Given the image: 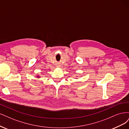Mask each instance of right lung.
I'll list each match as a JSON object with an SVG mask.
<instances>
[{
  "instance_id": "add662e5",
  "label": "right lung",
  "mask_w": 129,
  "mask_h": 129,
  "mask_svg": "<svg viewBox=\"0 0 129 129\" xmlns=\"http://www.w3.org/2000/svg\"><path fill=\"white\" fill-rule=\"evenodd\" d=\"M37 78H40V76H37Z\"/></svg>"
}]
</instances>
